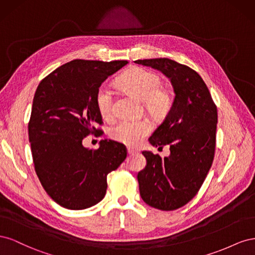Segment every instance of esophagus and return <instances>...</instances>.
Segmentation results:
<instances>
[{"label":"esophagus","mask_w":255,"mask_h":255,"mask_svg":"<svg viewBox=\"0 0 255 255\" xmlns=\"http://www.w3.org/2000/svg\"><path fill=\"white\" fill-rule=\"evenodd\" d=\"M128 153L129 154V155H134V154L137 153V151L133 148H130V146H128Z\"/></svg>","instance_id":"esophagus-1"}]
</instances>
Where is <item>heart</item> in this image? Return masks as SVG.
<instances>
[{
	"label": "heart",
	"instance_id": "b5f03b06",
	"mask_svg": "<svg viewBox=\"0 0 255 255\" xmlns=\"http://www.w3.org/2000/svg\"><path fill=\"white\" fill-rule=\"evenodd\" d=\"M118 86L128 94L144 101L145 109L152 117L164 118L170 112L173 97L170 91L160 89L161 79L156 73L135 67L126 71L117 80ZM97 107L104 118H111L114 114L113 92L106 86L99 88L96 96ZM151 126L146 119L129 121L123 120L112 128L111 135L115 140L128 145H137L150 133Z\"/></svg>",
	"mask_w": 255,
	"mask_h": 255
}]
</instances>
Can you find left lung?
<instances>
[{
    "label": "left lung",
    "mask_w": 255,
    "mask_h": 255,
    "mask_svg": "<svg viewBox=\"0 0 255 255\" xmlns=\"http://www.w3.org/2000/svg\"><path fill=\"white\" fill-rule=\"evenodd\" d=\"M135 63L163 72L174 90L170 112L149 138L158 150L170 146V155L161 158L142 151L146 165L137 174L143 201L157 210L173 211L197 195L212 167L217 109L204 81L189 67L169 58Z\"/></svg>",
    "instance_id": "left-lung-1"
}]
</instances>
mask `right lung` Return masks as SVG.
I'll return each instance as SVG.
<instances>
[{
  "label": "right lung",
  "mask_w": 255,
  "mask_h": 255,
  "mask_svg": "<svg viewBox=\"0 0 255 255\" xmlns=\"http://www.w3.org/2000/svg\"><path fill=\"white\" fill-rule=\"evenodd\" d=\"M127 64L74 59L38 85L28 122L30 149L38 179L60 206L78 211L99 203L107 174L127 158L126 146L111 139L94 151L83 145L85 137L101 132L94 127L102 123L96 103L100 86Z\"/></svg>",
  "instance_id": "1"
}]
</instances>
